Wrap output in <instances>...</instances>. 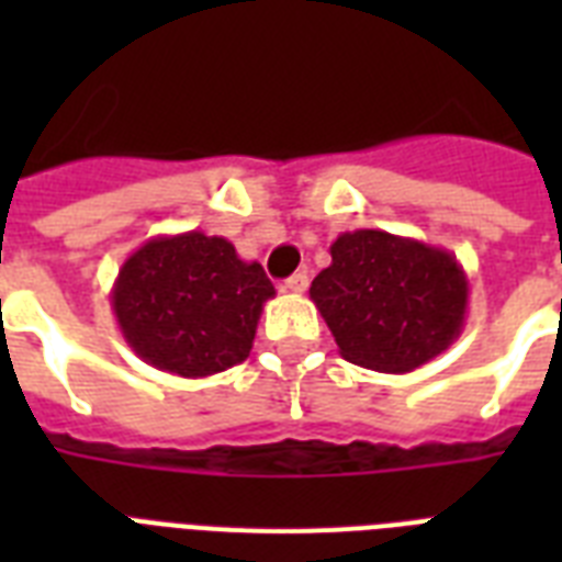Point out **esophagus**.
I'll return each instance as SVG.
<instances>
[{"label":"esophagus","mask_w":562,"mask_h":562,"mask_svg":"<svg viewBox=\"0 0 562 562\" xmlns=\"http://www.w3.org/2000/svg\"><path fill=\"white\" fill-rule=\"evenodd\" d=\"M285 289L294 291V294H303V291L308 289V273H306V271L291 273L289 280H285Z\"/></svg>","instance_id":"obj_1"}]
</instances>
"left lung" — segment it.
<instances>
[{"mask_svg":"<svg viewBox=\"0 0 562 562\" xmlns=\"http://www.w3.org/2000/svg\"><path fill=\"white\" fill-rule=\"evenodd\" d=\"M329 254L308 297L347 361L411 373L461 338L470 280L454 254L384 229L341 233Z\"/></svg>","mask_w":562,"mask_h":562,"instance_id":"left-lung-1","label":"left lung"}]
</instances>
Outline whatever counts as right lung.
<instances>
[{"mask_svg": "<svg viewBox=\"0 0 562 562\" xmlns=\"http://www.w3.org/2000/svg\"><path fill=\"white\" fill-rule=\"evenodd\" d=\"M273 294L262 265L245 262L227 238L189 229L136 247L119 268L110 306L145 364L203 379L250 356Z\"/></svg>", "mask_w": 562, "mask_h": 562, "instance_id": "add662e5", "label": "right lung"}]
</instances>
